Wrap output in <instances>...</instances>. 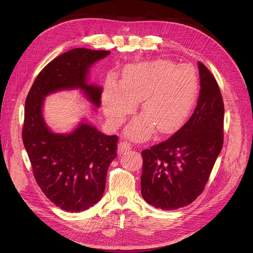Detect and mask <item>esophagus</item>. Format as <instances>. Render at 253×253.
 I'll return each mask as SVG.
<instances>
[{"label": "esophagus", "instance_id": "obj_1", "mask_svg": "<svg viewBox=\"0 0 253 253\" xmlns=\"http://www.w3.org/2000/svg\"><path fill=\"white\" fill-rule=\"evenodd\" d=\"M132 149V145L130 142H128L127 140H122L121 142L119 143V147H118V152L119 154H122L126 151H129Z\"/></svg>", "mask_w": 253, "mask_h": 253}]
</instances>
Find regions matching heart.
Returning a JSON list of instances; mask_svg holds the SVG:
<instances>
[{"instance_id":"heart-1","label":"heart","mask_w":253,"mask_h":253,"mask_svg":"<svg viewBox=\"0 0 253 253\" xmlns=\"http://www.w3.org/2000/svg\"><path fill=\"white\" fill-rule=\"evenodd\" d=\"M197 92L198 78L193 68L158 59L129 65L122 85H106L102 104L109 123L117 128L134 109L136 99L142 98L143 116L132 120L126 133L143 139L151 135L154 127L159 133H168L181 125L193 109Z\"/></svg>"}]
</instances>
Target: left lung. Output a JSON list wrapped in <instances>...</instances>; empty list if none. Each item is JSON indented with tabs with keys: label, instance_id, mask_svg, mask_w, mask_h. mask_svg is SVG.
<instances>
[{
	"label": "left lung",
	"instance_id": "8db88e82",
	"mask_svg": "<svg viewBox=\"0 0 253 253\" xmlns=\"http://www.w3.org/2000/svg\"><path fill=\"white\" fill-rule=\"evenodd\" d=\"M196 109L173 135L143 150L141 195L163 210L194 202L204 191L223 144L224 105L214 76L199 61Z\"/></svg>",
	"mask_w": 253,
	"mask_h": 253
}]
</instances>
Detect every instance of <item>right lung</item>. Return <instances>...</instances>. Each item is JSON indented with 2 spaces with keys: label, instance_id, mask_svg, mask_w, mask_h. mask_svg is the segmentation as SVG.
<instances>
[{
  "label": "right lung",
  "instance_id": "1",
  "mask_svg": "<svg viewBox=\"0 0 253 253\" xmlns=\"http://www.w3.org/2000/svg\"><path fill=\"white\" fill-rule=\"evenodd\" d=\"M110 53L86 48L63 53L40 72L25 99L22 140L33 174L49 200L68 212L86 210L100 200L119 137L85 123L70 134L52 133L42 116L43 100L51 92L81 88L99 106L102 90L88 86L86 76L93 63Z\"/></svg>",
  "mask_w": 253,
  "mask_h": 253
}]
</instances>
